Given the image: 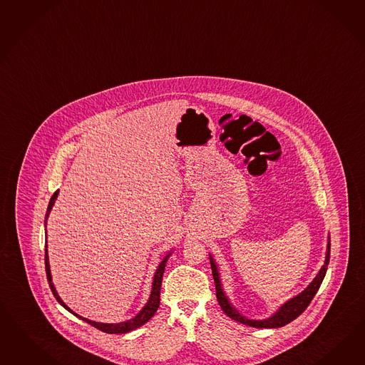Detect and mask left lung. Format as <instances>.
<instances>
[{
  "label": "left lung",
  "mask_w": 365,
  "mask_h": 365,
  "mask_svg": "<svg viewBox=\"0 0 365 365\" xmlns=\"http://www.w3.org/2000/svg\"><path fill=\"white\" fill-rule=\"evenodd\" d=\"M329 252H331V237H328L327 251H325L324 266L320 268V271L317 272L315 279L308 284L304 291H302L299 295L294 296L289 300H287L284 304L279 307V309L276 311L274 315H271L269 317H267V319H263V320L248 319L246 316L242 315L237 308L231 304V302L228 300L226 292L223 289V286H222L217 262L214 260L212 255H210V264H211L212 276H214V282H215V288H217V303H219V306L223 309V312L227 316H230L232 320L239 322L242 324L250 325V327H254V328H279V327H284L288 323H291L292 320H295L297 316L302 315L306 311L307 307L309 306L311 300L314 299L317 289L320 288V284H322L325 274H327V267H328V263H329Z\"/></svg>",
  "instance_id": "obj_1"
}]
</instances>
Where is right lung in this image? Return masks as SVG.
<instances>
[{
    "label": "right lung",
    "mask_w": 365,
    "mask_h": 365,
    "mask_svg": "<svg viewBox=\"0 0 365 365\" xmlns=\"http://www.w3.org/2000/svg\"><path fill=\"white\" fill-rule=\"evenodd\" d=\"M58 192L59 190H57V191L53 194V197H50L49 206H48V211H46V215H45V227H46V223H48V217H49L50 211H51V208L54 206L56 199L58 197ZM171 254H173V251L168 252L166 257L160 260V263H159V266H158L155 275H154V279H153V288H151V294H150V297H148V303L145 304V307H143L133 319L126 320V322L115 323V324H114V323H111V324H108V323H97V322L89 320V319H86V317H82V316H79L78 314H76L74 311H71L69 307L63 303V300L59 297L58 292H57L56 287L53 284V280H51L49 255H48V242L45 243V267H46V276H48V282H49L50 289H51L53 295L57 299V302H58L59 304L63 307L65 309H68L70 314L77 316L78 319L86 322V323H89V324L93 325V327H96L97 329L102 331V332H106V334H128L130 331H134V329H137L139 327H142L145 323H148V320H150L153 316L155 315V312H157V309L159 308V303H160V286H162V279H163L165 267H166L168 257H171Z\"/></svg>",
    "instance_id": "obj_1"
}]
</instances>
